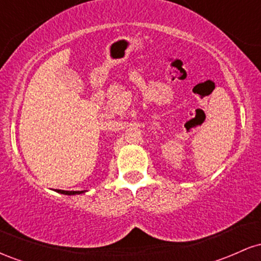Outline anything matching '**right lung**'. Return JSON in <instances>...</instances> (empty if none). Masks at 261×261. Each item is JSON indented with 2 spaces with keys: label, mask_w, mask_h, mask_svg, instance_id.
<instances>
[{
  "label": "right lung",
  "mask_w": 261,
  "mask_h": 261,
  "mask_svg": "<svg viewBox=\"0 0 261 261\" xmlns=\"http://www.w3.org/2000/svg\"><path fill=\"white\" fill-rule=\"evenodd\" d=\"M86 190H82V191H60L61 194H65V195H76V194H83Z\"/></svg>",
  "instance_id": "add662e5"
}]
</instances>
